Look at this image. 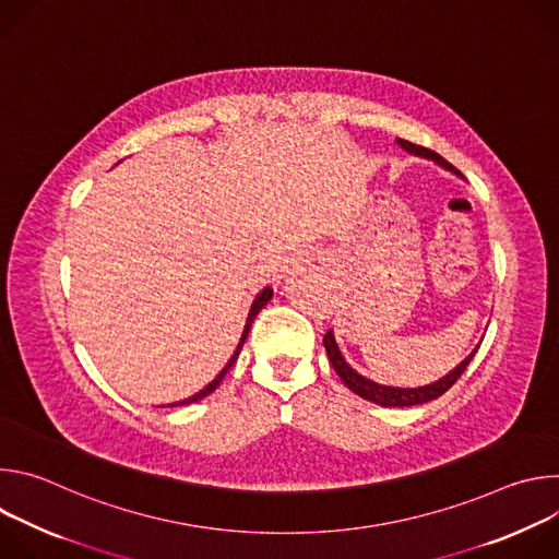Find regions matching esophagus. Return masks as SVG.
I'll return each instance as SVG.
<instances>
[{"label": "esophagus", "instance_id": "obj_1", "mask_svg": "<svg viewBox=\"0 0 559 559\" xmlns=\"http://www.w3.org/2000/svg\"><path fill=\"white\" fill-rule=\"evenodd\" d=\"M316 248H311V246H300L294 254H292V259H289V265H294V267H300V265H307V263H311L313 259H316Z\"/></svg>", "mask_w": 559, "mask_h": 559}]
</instances>
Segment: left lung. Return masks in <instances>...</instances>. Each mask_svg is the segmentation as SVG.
Wrapping results in <instances>:
<instances>
[{"label":"left lung","instance_id":"left-lung-1","mask_svg":"<svg viewBox=\"0 0 559 559\" xmlns=\"http://www.w3.org/2000/svg\"><path fill=\"white\" fill-rule=\"evenodd\" d=\"M395 143L401 145L403 150H407L409 154L429 158V162L442 166L444 170L453 173L455 177H462V173L455 170L449 162H444V158H442L438 152H433V150H429V147H423V145H416V143H409V141H405V139H395ZM323 343H325V352H328V356H330V362L334 365V369H336V373L341 376V380L345 382V386L352 389L354 393H358L360 397H365V401L376 403V405H380V407H416V405H425V403L436 401V397H440L447 389L453 386V382L464 373L466 365L473 360L477 347H480V345H477L455 369H451V371H449L447 376H442L440 380H436V382H431V384H425V386H412V389L407 386V389H403V386L378 384V382H373V380L360 376V373L343 358V354H341V349H338V343H336L332 330L325 334Z\"/></svg>","mask_w":559,"mask_h":559}]
</instances>
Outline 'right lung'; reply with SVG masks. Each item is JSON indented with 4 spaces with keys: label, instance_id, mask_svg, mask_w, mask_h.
<instances>
[{
    "label": "right lung",
    "instance_id": "right-lung-1",
    "mask_svg": "<svg viewBox=\"0 0 559 559\" xmlns=\"http://www.w3.org/2000/svg\"><path fill=\"white\" fill-rule=\"evenodd\" d=\"M272 294H274V289L272 287H265V289H261V294L254 298V302H252V307H250V313H248V321H246V330H243V336H241V341H238V347H236V352L231 354V358L227 360V365L221 369V373L207 384V386H203L199 393H194L192 397H188V401H181L179 405H190V403H197V401H201V397H205V395H210L218 384H221V380L225 378V373L229 371V367L234 365V360L238 358V354H241V347H243V343H246V338H248V334H250V328H252V323H254V318H257V313L272 300ZM170 407H177V403H173Z\"/></svg>",
    "mask_w": 559,
    "mask_h": 559
}]
</instances>
